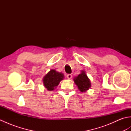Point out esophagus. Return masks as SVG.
Returning <instances> with one entry per match:
<instances>
[{"instance_id":"34e87169","label":"esophagus","mask_w":131,"mask_h":131,"mask_svg":"<svg viewBox=\"0 0 131 131\" xmlns=\"http://www.w3.org/2000/svg\"><path fill=\"white\" fill-rule=\"evenodd\" d=\"M67 78L68 79H70L71 78H72V75L71 74H68L67 75Z\"/></svg>"}]
</instances>
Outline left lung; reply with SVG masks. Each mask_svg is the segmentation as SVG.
<instances>
[{
	"label": "left lung",
	"instance_id": "8db88e82",
	"mask_svg": "<svg viewBox=\"0 0 131 131\" xmlns=\"http://www.w3.org/2000/svg\"><path fill=\"white\" fill-rule=\"evenodd\" d=\"M74 82L81 92L87 91L91 87L90 80L84 71H82L81 74L75 77Z\"/></svg>",
	"mask_w": 131,
	"mask_h": 131
}]
</instances>
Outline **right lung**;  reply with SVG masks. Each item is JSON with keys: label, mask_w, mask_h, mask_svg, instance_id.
<instances>
[{"label": "right lung", "mask_w": 131, "mask_h": 131, "mask_svg": "<svg viewBox=\"0 0 131 131\" xmlns=\"http://www.w3.org/2000/svg\"><path fill=\"white\" fill-rule=\"evenodd\" d=\"M63 78L64 75L62 73L52 69L43 78L44 86L48 91H53L56 88V87Z\"/></svg>", "instance_id": "1"}]
</instances>
